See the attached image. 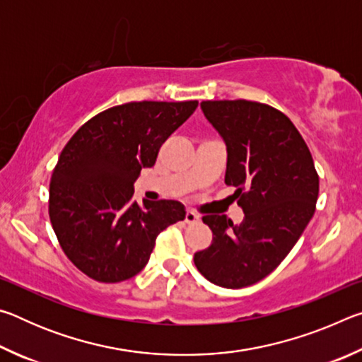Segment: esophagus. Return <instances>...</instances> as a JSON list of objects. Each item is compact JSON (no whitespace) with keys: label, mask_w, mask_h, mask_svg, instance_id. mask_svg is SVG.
<instances>
[{"label":"esophagus","mask_w":362,"mask_h":362,"mask_svg":"<svg viewBox=\"0 0 362 362\" xmlns=\"http://www.w3.org/2000/svg\"><path fill=\"white\" fill-rule=\"evenodd\" d=\"M185 222L187 223H198L199 222V216L196 212H193V211H187V214H185Z\"/></svg>","instance_id":"esophagus-1"}]
</instances>
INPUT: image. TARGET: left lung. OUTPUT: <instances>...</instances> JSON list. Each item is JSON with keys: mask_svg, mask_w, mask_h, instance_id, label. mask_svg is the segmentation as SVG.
<instances>
[{"mask_svg": "<svg viewBox=\"0 0 362 362\" xmlns=\"http://www.w3.org/2000/svg\"><path fill=\"white\" fill-rule=\"evenodd\" d=\"M207 121L225 140V183L235 187L244 218L207 214L211 246L196 252L198 272L211 283L240 289L268 276L296 246L316 209L320 177L292 121L252 100H204Z\"/></svg>", "mask_w": 362, "mask_h": 362, "instance_id": "obj_1", "label": "left lung"}]
</instances>
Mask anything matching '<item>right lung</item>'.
<instances>
[{"instance_id": "obj_1", "label": "right lung", "mask_w": 362, "mask_h": 362, "mask_svg": "<svg viewBox=\"0 0 362 362\" xmlns=\"http://www.w3.org/2000/svg\"><path fill=\"white\" fill-rule=\"evenodd\" d=\"M198 107L129 102L79 127L64 146L49 183V218L60 247L86 276L121 283L148 263L156 236L185 218L179 201H132L142 168Z\"/></svg>"}]
</instances>
